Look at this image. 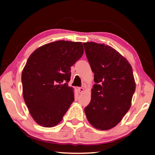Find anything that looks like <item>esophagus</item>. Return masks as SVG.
I'll return each instance as SVG.
<instances>
[{
  "label": "esophagus",
  "mask_w": 155,
  "mask_h": 155,
  "mask_svg": "<svg viewBox=\"0 0 155 155\" xmlns=\"http://www.w3.org/2000/svg\"><path fill=\"white\" fill-rule=\"evenodd\" d=\"M84 88L83 87H78V91H79V93H83L84 91Z\"/></svg>",
  "instance_id": "obj_1"
}]
</instances>
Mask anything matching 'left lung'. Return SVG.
I'll return each mask as SVG.
<instances>
[{
	"label": "left lung",
	"mask_w": 155,
	"mask_h": 155,
	"mask_svg": "<svg viewBox=\"0 0 155 155\" xmlns=\"http://www.w3.org/2000/svg\"><path fill=\"white\" fill-rule=\"evenodd\" d=\"M83 45L96 83L84 109L86 117L96 129L109 130L130 108L136 87L132 67L111 46L92 41Z\"/></svg>",
	"instance_id": "left-lung-1"
}]
</instances>
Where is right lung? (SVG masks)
I'll return each mask as SVG.
<instances>
[{
    "mask_svg": "<svg viewBox=\"0 0 155 155\" xmlns=\"http://www.w3.org/2000/svg\"><path fill=\"white\" fill-rule=\"evenodd\" d=\"M82 42L60 40L39 47L23 68L22 94L31 117L43 127H55L74 101L68 85L71 69L83 54Z\"/></svg>",
    "mask_w": 155,
    "mask_h": 155,
    "instance_id": "right-lung-1",
    "label": "right lung"
}]
</instances>
